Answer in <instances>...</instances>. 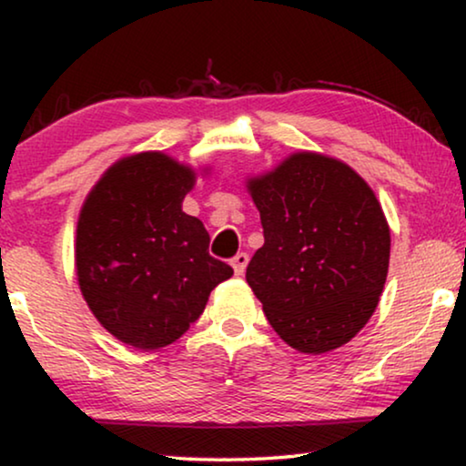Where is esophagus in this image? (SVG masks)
Returning <instances> with one entry per match:
<instances>
[{"label":"esophagus","mask_w":466,"mask_h":466,"mask_svg":"<svg viewBox=\"0 0 466 466\" xmlns=\"http://www.w3.org/2000/svg\"><path fill=\"white\" fill-rule=\"evenodd\" d=\"M248 260H250V257H248L246 252H238L235 257L231 258V265H233V271L235 276H244L246 267H248Z\"/></svg>","instance_id":"obj_1"}]
</instances>
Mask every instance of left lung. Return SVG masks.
I'll use <instances>...</instances> for the list:
<instances>
[{"label":"left lung","instance_id":"1","mask_svg":"<svg viewBox=\"0 0 466 466\" xmlns=\"http://www.w3.org/2000/svg\"><path fill=\"white\" fill-rule=\"evenodd\" d=\"M265 244L246 279L273 330L299 352L343 346L378 308L390 228L369 184L337 158L297 152L248 182Z\"/></svg>","mask_w":466,"mask_h":466}]
</instances>
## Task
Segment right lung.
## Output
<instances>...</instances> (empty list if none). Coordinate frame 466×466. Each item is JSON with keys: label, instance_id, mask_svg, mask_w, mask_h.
Returning a JSON list of instances; mask_svg holds the SVG:
<instances>
[{"label": "right lung", "instance_id": "add662e5", "mask_svg": "<svg viewBox=\"0 0 466 466\" xmlns=\"http://www.w3.org/2000/svg\"><path fill=\"white\" fill-rule=\"evenodd\" d=\"M195 171L163 152L114 163L76 231L82 297L107 333L158 350L187 333L233 269L209 254L203 222L182 212Z\"/></svg>", "mask_w": 466, "mask_h": 466}]
</instances>
